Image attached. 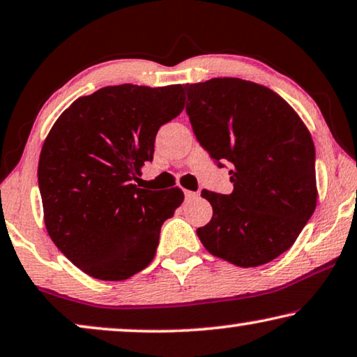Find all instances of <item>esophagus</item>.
I'll return each mask as SVG.
<instances>
[{
	"label": "esophagus",
	"instance_id": "obj_1",
	"mask_svg": "<svg viewBox=\"0 0 357 357\" xmlns=\"http://www.w3.org/2000/svg\"><path fill=\"white\" fill-rule=\"evenodd\" d=\"M199 196L198 191H190V190H185V198H187V201H191V199H196Z\"/></svg>",
	"mask_w": 357,
	"mask_h": 357
}]
</instances>
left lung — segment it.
I'll return each instance as SVG.
<instances>
[{
	"label": "left lung",
	"mask_w": 357,
	"mask_h": 357,
	"mask_svg": "<svg viewBox=\"0 0 357 357\" xmlns=\"http://www.w3.org/2000/svg\"><path fill=\"white\" fill-rule=\"evenodd\" d=\"M198 142L231 164L230 195L208 190L213 219L196 230L206 250L238 267L290 250L317 206L316 149L296 111L275 91L241 79L183 85Z\"/></svg>",
	"instance_id": "1"
}]
</instances>
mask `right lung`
Segmentation results:
<instances>
[{"label": "right lung", "mask_w": 357, "mask_h": 357, "mask_svg": "<svg viewBox=\"0 0 357 357\" xmlns=\"http://www.w3.org/2000/svg\"><path fill=\"white\" fill-rule=\"evenodd\" d=\"M183 86H105L58 117L38 161L43 219L58 250L86 275L121 282L156 255L183 191L138 188L162 123L183 109Z\"/></svg>", "instance_id": "add662e5"}]
</instances>
